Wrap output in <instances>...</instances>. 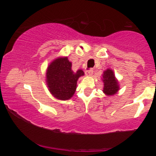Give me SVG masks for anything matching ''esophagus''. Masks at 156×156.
<instances>
[{"mask_svg":"<svg viewBox=\"0 0 156 156\" xmlns=\"http://www.w3.org/2000/svg\"><path fill=\"white\" fill-rule=\"evenodd\" d=\"M85 74H86V76H91L93 74V70L92 69H89V70H87L85 72Z\"/></svg>","mask_w":156,"mask_h":156,"instance_id":"1","label":"esophagus"}]
</instances>
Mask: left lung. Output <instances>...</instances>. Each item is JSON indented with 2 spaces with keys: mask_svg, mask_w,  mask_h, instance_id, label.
I'll return each mask as SVG.
<instances>
[{
  "mask_svg": "<svg viewBox=\"0 0 156 156\" xmlns=\"http://www.w3.org/2000/svg\"><path fill=\"white\" fill-rule=\"evenodd\" d=\"M102 80L104 83L103 91L106 95L112 96L117 94L119 89V82L116 79L112 69H107L106 70H105L103 72Z\"/></svg>",
  "mask_w": 156,
  "mask_h": 156,
  "instance_id": "1",
  "label": "left lung"
}]
</instances>
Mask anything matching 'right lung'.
I'll return each instance as SVG.
<instances>
[{
    "label": "right lung",
    "mask_w": 156,
    "mask_h": 156,
    "mask_svg": "<svg viewBox=\"0 0 156 156\" xmlns=\"http://www.w3.org/2000/svg\"><path fill=\"white\" fill-rule=\"evenodd\" d=\"M84 73L78 69L72 70V63L67 57L55 58L48 66L46 73V82L52 95L62 101L70 99L76 92L77 80Z\"/></svg>",
    "instance_id": "1"
}]
</instances>
